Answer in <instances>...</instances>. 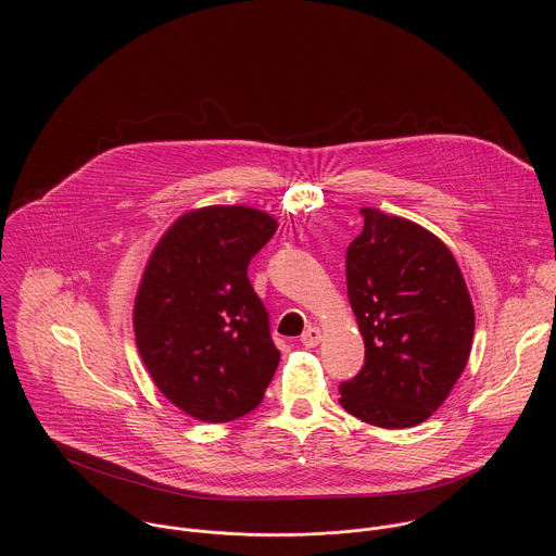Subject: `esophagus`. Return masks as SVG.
Wrapping results in <instances>:
<instances>
[{
    "label": "esophagus",
    "instance_id": "1",
    "mask_svg": "<svg viewBox=\"0 0 556 556\" xmlns=\"http://www.w3.org/2000/svg\"><path fill=\"white\" fill-rule=\"evenodd\" d=\"M324 341V332H321V328H316V326H309L303 334H301V343L305 345V348H316Z\"/></svg>",
    "mask_w": 556,
    "mask_h": 556
}]
</instances>
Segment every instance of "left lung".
I'll use <instances>...</instances> for the list:
<instances>
[{
	"mask_svg": "<svg viewBox=\"0 0 556 556\" xmlns=\"http://www.w3.org/2000/svg\"><path fill=\"white\" fill-rule=\"evenodd\" d=\"M363 232L348 249V296L365 341V365L343 382L354 418L407 429L442 407L462 376L475 309L446 244L425 226L363 208Z\"/></svg>",
	"mask_w": 556,
	"mask_h": 556,
	"instance_id": "obj_1",
	"label": "left lung"
}]
</instances>
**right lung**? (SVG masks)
<instances>
[{
    "label": "right lung",
    "mask_w": 556,
    "mask_h": 556,
    "mask_svg": "<svg viewBox=\"0 0 556 556\" xmlns=\"http://www.w3.org/2000/svg\"><path fill=\"white\" fill-rule=\"evenodd\" d=\"M277 230L260 208L180 215L153 247L134 299L138 354L165 399L200 422H230L264 399L279 365L247 270Z\"/></svg>",
    "instance_id": "add662e5"
}]
</instances>
